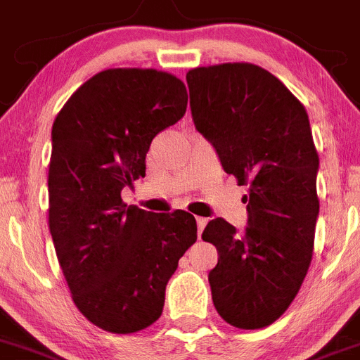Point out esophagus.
<instances>
[{"label":"esophagus","mask_w":360,"mask_h":360,"mask_svg":"<svg viewBox=\"0 0 360 360\" xmlns=\"http://www.w3.org/2000/svg\"><path fill=\"white\" fill-rule=\"evenodd\" d=\"M208 224V219H204V217H197V233H199V238L202 235V229L206 228Z\"/></svg>","instance_id":"34e87169"}]
</instances>
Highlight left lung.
<instances>
[{"instance_id": "1", "label": "left lung", "mask_w": 360, "mask_h": 360, "mask_svg": "<svg viewBox=\"0 0 360 360\" xmlns=\"http://www.w3.org/2000/svg\"><path fill=\"white\" fill-rule=\"evenodd\" d=\"M186 82L195 129L224 172L249 184L244 231L220 217L202 231L219 251L208 274L213 305L236 328H264L289 309L312 260L319 158L309 115L255 64L195 68Z\"/></svg>"}]
</instances>
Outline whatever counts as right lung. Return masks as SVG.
Masks as SVG:
<instances>
[{"label": "right lung", "mask_w": 360, "mask_h": 360, "mask_svg": "<svg viewBox=\"0 0 360 360\" xmlns=\"http://www.w3.org/2000/svg\"><path fill=\"white\" fill-rule=\"evenodd\" d=\"M170 73L118 68L70 96L51 127L50 233L77 309L98 328L132 333L163 312L165 289L197 240L183 210L152 213L122 200L145 176L152 140L186 112Z\"/></svg>", "instance_id": "add662e5"}]
</instances>
